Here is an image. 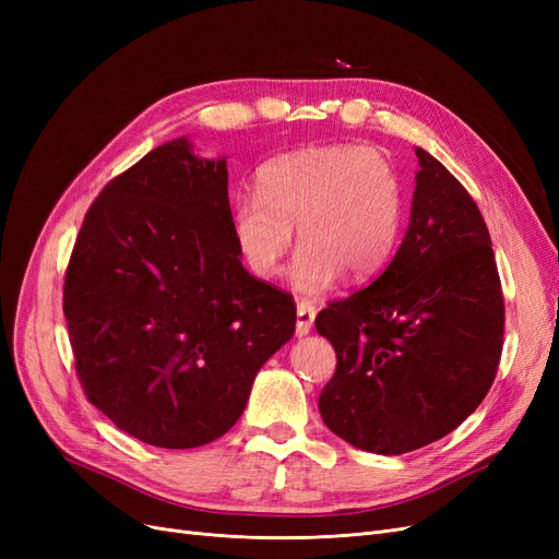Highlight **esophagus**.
Here are the masks:
<instances>
[{"instance_id": "esophagus-1", "label": "esophagus", "mask_w": 559, "mask_h": 559, "mask_svg": "<svg viewBox=\"0 0 559 559\" xmlns=\"http://www.w3.org/2000/svg\"><path fill=\"white\" fill-rule=\"evenodd\" d=\"M314 314H317V310L312 306V300H298V308H296V335L298 337L308 335L312 331Z\"/></svg>"}]
</instances>
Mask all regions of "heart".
Masks as SVG:
<instances>
[{"instance_id":"heart-1","label":"heart","mask_w":559,"mask_h":559,"mask_svg":"<svg viewBox=\"0 0 559 559\" xmlns=\"http://www.w3.org/2000/svg\"><path fill=\"white\" fill-rule=\"evenodd\" d=\"M259 193L230 200V233L247 267L273 277L294 242L292 263L298 292H326L347 273L368 280L396 249L403 191L394 165L361 144H317L265 163Z\"/></svg>"}]
</instances>
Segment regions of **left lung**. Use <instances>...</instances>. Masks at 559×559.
Segmentation results:
<instances>
[{"label": "left lung", "instance_id": "obj_1", "mask_svg": "<svg viewBox=\"0 0 559 559\" xmlns=\"http://www.w3.org/2000/svg\"><path fill=\"white\" fill-rule=\"evenodd\" d=\"M411 224L392 263L366 289L314 319L335 349L319 396L324 425L349 445L403 454L454 431L495 382L503 294L485 218L429 151Z\"/></svg>", "mask_w": 559, "mask_h": 559}]
</instances>
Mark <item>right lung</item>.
I'll list each match as a JSON object with an SVG mask.
<instances>
[{
    "label": "right lung",
    "mask_w": 559,
    "mask_h": 559,
    "mask_svg": "<svg viewBox=\"0 0 559 559\" xmlns=\"http://www.w3.org/2000/svg\"><path fill=\"white\" fill-rule=\"evenodd\" d=\"M228 214L226 158L177 138L111 179L79 230L62 302L76 373L148 445L222 438L296 331L292 296L245 270Z\"/></svg>",
    "instance_id": "add662e5"
}]
</instances>
